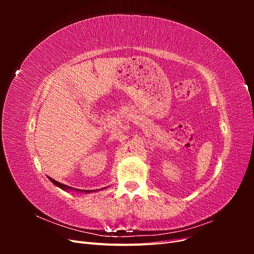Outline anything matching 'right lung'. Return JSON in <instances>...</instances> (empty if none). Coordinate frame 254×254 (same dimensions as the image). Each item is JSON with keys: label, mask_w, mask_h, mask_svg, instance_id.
Here are the masks:
<instances>
[{"label": "right lung", "mask_w": 254, "mask_h": 254, "mask_svg": "<svg viewBox=\"0 0 254 254\" xmlns=\"http://www.w3.org/2000/svg\"><path fill=\"white\" fill-rule=\"evenodd\" d=\"M49 179L55 184L56 187H58L59 189H61V190H73V191H80V193H87V194H89V193H93V191H95V190H77V189H74V188H71V187H68V186H65V184H63V183H60V182H58V181H56V180H54L53 178H50L49 177ZM102 190V189H101ZM104 190V189H103Z\"/></svg>", "instance_id": "1"}]
</instances>
